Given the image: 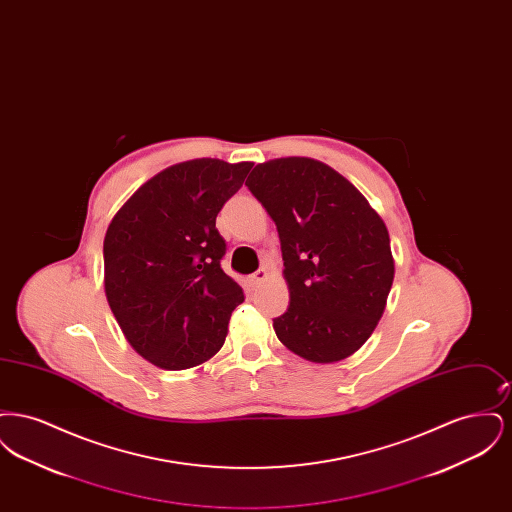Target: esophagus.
Masks as SVG:
<instances>
[{
    "mask_svg": "<svg viewBox=\"0 0 512 512\" xmlns=\"http://www.w3.org/2000/svg\"><path fill=\"white\" fill-rule=\"evenodd\" d=\"M267 278V270H265V268H261V270H257L255 274H251V276H249V284H251V286H259V284H261V282H265Z\"/></svg>",
    "mask_w": 512,
    "mask_h": 512,
    "instance_id": "obj_1",
    "label": "esophagus"
}]
</instances>
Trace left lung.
<instances>
[{
	"mask_svg": "<svg viewBox=\"0 0 512 512\" xmlns=\"http://www.w3.org/2000/svg\"><path fill=\"white\" fill-rule=\"evenodd\" d=\"M245 186L274 220L290 305L272 328L292 353L330 365L384 315L395 261L386 222L345 176L311 157L259 163Z\"/></svg>",
	"mask_w": 512,
	"mask_h": 512,
	"instance_id": "8db88e82",
	"label": "left lung"
}]
</instances>
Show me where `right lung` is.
<instances>
[{
    "label": "right lung",
    "mask_w": 512,
    "mask_h": 512,
    "mask_svg": "<svg viewBox=\"0 0 512 512\" xmlns=\"http://www.w3.org/2000/svg\"><path fill=\"white\" fill-rule=\"evenodd\" d=\"M253 163L192 159L144 182L103 240L107 303L132 349L163 370L213 359L244 292L222 268V205Z\"/></svg>",
    "instance_id": "1"
}]
</instances>
